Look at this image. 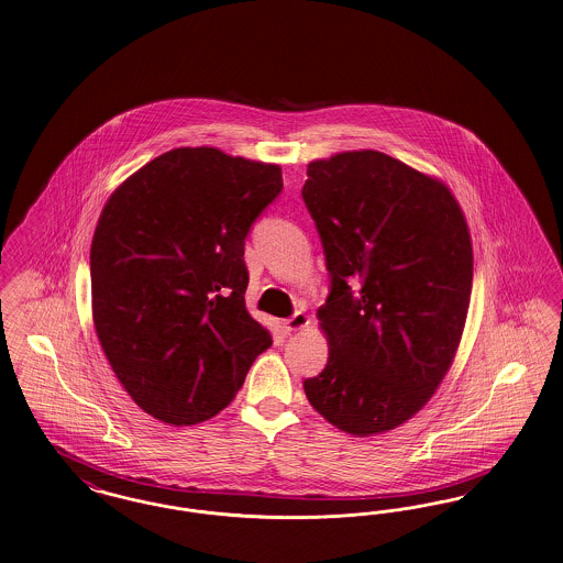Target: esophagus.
Wrapping results in <instances>:
<instances>
[{
  "instance_id": "34e87169",
  "label": "esophagus",
  "mask_w": 563,
  "mask_h": 563,
  "mask_svg": "<svg viewBox=\"0 0 563 563\" xmlns=\"http://www.w3.org/2000/svg\"><path fill=\"white\" fill-rule=\"evenodd\" d=\"M307 324H309V318L302 311H296L295 316H290L288 320L282 322V328L286 332H296V330H300V328H305Z\"/></svg>"
}]
</instances>
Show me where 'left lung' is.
<instances>
[{
    "instance_id": "left-lung-1",
    "label": "left lung",
    "mask_w": 563,
    "mask_h": 563,
    "mask_svg": "<svg viewBox=\"0 0 563 563\" xmlns=\"http://www.w3.org/2000/svg\"><path fill=\"white\" fill-rule=\"evenodd\" d=\"M302 201L330 273L318 309L330 354L305 394L347 434L394 430L457 352L473 290L466 218L443 181L377 150L309 163Z\"/></svg>"
}]
</instances>
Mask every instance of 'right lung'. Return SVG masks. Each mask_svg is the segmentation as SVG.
<instances>
[{
  "mask_svg": "<svg viewBox=\"0 0 563 563\" xmlns=\"http://www.w3.org/2000/svg\"><path fill=\"white\" fill-rule=\"evenodd\" d=\"M277 165L176 148L124 179L90 245L92 322L146 413L192 426L220 413L271 347L245 309V238L282 192Z\"/></svg>",
  "mask_w": 563,
  "mask_h": 563,
  "instance_id": "obj_1",
  "label": "right lung"
}]
</instances>
